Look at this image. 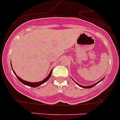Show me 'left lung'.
<instances>
[{"label": "left lung", "mask_w": 120, "mask_h": 120, "mask_svg": "<svg viewBox=\"0 0 120 120\" xmlns=\"http://www.w3.org/2000/svg\"><path fill=\"white\" fill-rule=\"evenodd\" d=\"M103 79H104V78H103ZM103 79H101V80H99V82H98L96 83H94V85H90V86H82V85H79V84H78V83H77V82H76L75 81V80H74V81H75V82L77 84V85H79V86H80V87H82V88H86V89H88V88H92V87H94V86H95L96 85H97V84H98V83H99L101 81H102V80H103Z\"/></svg>", "instance_id": "8db88e82"}]
</instances>
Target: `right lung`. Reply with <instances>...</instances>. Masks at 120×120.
Wrapping results in <instances>:
<instances>
[{
	"mask_svg": "<svg viewBox=\"0 0 120 120\" xmlns=\"http://www.w3.org/2000/svg\"><path fill=\"white\" fill-rule=\"evenodd\" d=\"M11 67H12V66H11ZM12 70H13V72L14 73L15 75H16V76L17 77L18 79V80H19V81L21 82H22V83L24 84V85H25L29 86L32 87V88H36V87L39 86H40V85H41L43 84L44 83H45V82H47L48 80H49V79H50V76H51V73H52V70H51V71H50V73H49V75H48V76L47 77V78H45V79H44L43 80H42V81L39 82H30L25 81V80H23V79H21V78H20L19 76H18L16 75V73H15V71H13V69H12Z\"/></svg>",
	"mask_w": 120,
	"mask_h": 120,
	"instance_id": "obj_1",
	"label": "right lung"
}]
</instances>
